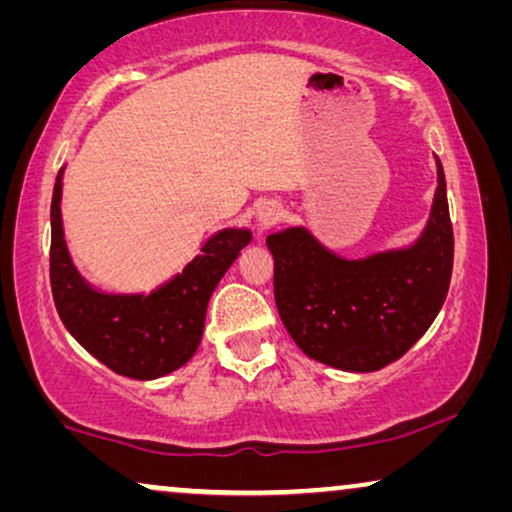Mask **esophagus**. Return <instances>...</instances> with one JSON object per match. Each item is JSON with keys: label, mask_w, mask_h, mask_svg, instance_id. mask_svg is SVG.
<instances>
[{"label": "esophagus", "mask_w": 512, "mask_h": 512, "mask_svg": "<svg viewBox=\"0 0 512 512\" xmlns=\"http://www.w3.org/2000/svg\"><path fill=\"white\" fill-rule=\"evenodd\" d=\"M256 219H258V226H261V230H268L275 226L279 219H282V209L275 205H263L261 209H258Z\"/></svg>", "instance_id": "34e87169"}]
</instances>
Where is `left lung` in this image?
<instances>
[{
	"instance_id": "8db88e82",
	"label": "left lung",
	"mask_w": 512,
	"mask_h": 512,
	"mask_svg": "<svg viewBox=\"0 0 512 512\" xmlns=\"http://www.w3.org/2000/svg\"><path fill=\"white\" fill-rule=\"evenodd\" d=\"M275 303L286 331L314 361L373 373L401 359L433 324L450 289L454 233L445 174L415 247L345 261L305 228L268 237Z\"/></svg>"
}]
</instances>
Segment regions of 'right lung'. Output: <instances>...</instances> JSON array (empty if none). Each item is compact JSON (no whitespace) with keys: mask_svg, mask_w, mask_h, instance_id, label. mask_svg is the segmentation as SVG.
<instances>
[{"mask_svg":"<svg viewBox=\"0 0 512 512\" xmlns=\"http://www.w3.org/2000/svg\"><path fill=\"white\" fill-rule=\"evenodd\" d=\"M62 170L51 202V291L62 324L116 375L153 380L184 366L200 345L207 303L242 247L247 230H223L202 254L151 296H102L69 261L60 221Z\"/></svg>","mask_w":512,"mask_h":512,"instance_id":"obj_1","label":"right lung"}]
</instances>
